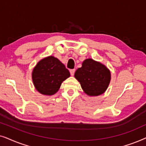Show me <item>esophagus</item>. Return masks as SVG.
<instances>
[{
  "mask_svg": "<svg viewBox=\"0 0 146 146\" xmlns=\"http://www.w3.org/2000/svg\"><path fill=\"white\" fill-rule=\"evenodd\" d=\"M75 71H76L75 69H71L70 70V72L71 76H74V73H75Z\"/></svg>",
  "mask_w": 146,
  "mask_h": 146,
  "instance_id": "34e87169",
  "label": "esophagus"
}]
</instances>
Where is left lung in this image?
<instances>
[{"label":"left lung","mask_w":146,"mask_h":146,"mask_svg":"<svg viewBox=\"0 0 146 146\" xmlns=\"http://www.w3.org/2000/svg\"><path fill=\"white\" fill-rule=\"evenodd\" d=\"M74 76L88 96H98L106 90L110 82V72L104 65L89 58L83 62Z\"/></svg>","instance_id":"left-lung-1"}]
</instances>
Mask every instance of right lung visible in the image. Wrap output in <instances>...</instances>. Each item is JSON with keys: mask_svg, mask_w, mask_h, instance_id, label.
I'll return each instance as SVG.
<instances>
[{"mask_svg": "<svg viewBox=\"0 0 146 146\" xmlns=\"http://www.w3.org/2000/svg\"><path fill=\"white\" fill-rule=\"evenodd\" d=\"M68 70L56 58L49 56L41 60L33 71V80L36 89L44 95L57 92L61 84L70 76Z\"/></svg>", "mask_w": 146, "mask_h": 146, "instance_id": "right-lung-1", "label": "right lung"}]
</instances>
